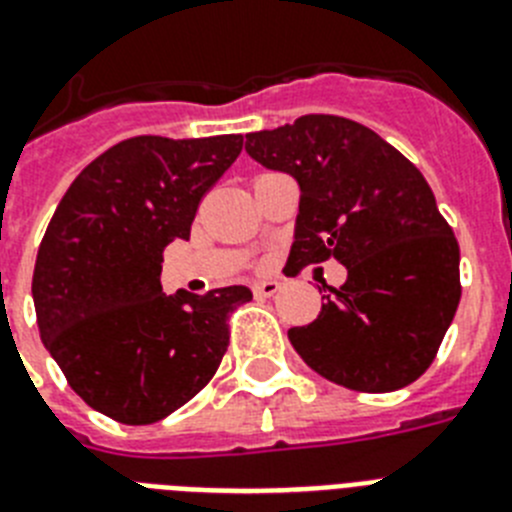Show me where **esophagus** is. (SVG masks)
<instances>
[{"instance_id":"1","label":"esophagus","mask_w":512,"mask_h":512,"mask_svg":"<svg viewBox=\"0 0 512 512\" xmlns=\"http://www.w3.org/2000/svg\"><path fill=\"white\" fill-rule=\"evenodd\" d=\"M252 291H255V296H263V299H268V296H276L278 291H281V283L278 281H255L252 283Z\"/></svg>"}]
</instances>
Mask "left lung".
Masks as SVG:
<instances>
[{
	"label": "left lung",
	"mask_w": 512,
	"mask_h": 512,
	"mask_svg": "<svg viewBox=\"0 0 512 512\" xmlns=\"http://www.w3.org/2000/svg\"><path fill=\"white\" fill-rule=\"evenodd\" d=\"M249 158L299 184L291 268L338 260L315 322L289 341L325 380L390 393L422 377L461 302V252L427 179L377 132L307 114L247 135Z\"/></svg>",
	"instance_id": "left-lung-1"
}]
</instances>
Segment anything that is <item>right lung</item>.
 Returning <instances> with one entry per match:
<instances>
[{
	"label": "right lung",
	"mask_w": 512,
	"mask_h": 512,
	"mask_svg": "<svg viewBox=\"0 0 512 512\" xmlns=\"http://www.w3.org/2000/svg\"><path fill=\"white\" fill-rule=\"evenodd\" d=\"M242 135L122 140L88 163L38 247L33 304L46 351L90 409L161 422L216 375L247 286L163 294V249L190 239L200 197Z\"/></svg>",
	"instance_id": "1"
}]
</instances>
